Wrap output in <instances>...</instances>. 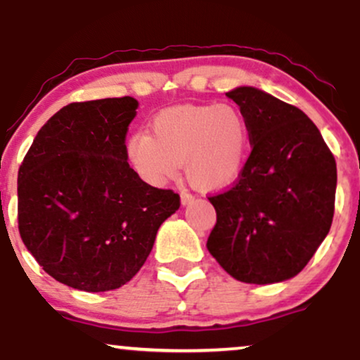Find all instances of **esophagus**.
Listing matches in <instances>:
<instances>
[{"label": "esophagus", "instance_id": "esophagus-1", "mask_svg": "<svg viewBox=\"0 0 360 360\" xmlns=\"http://www.w3.org/2000/svg\"><path fill=\"white\" fill-rule=\"evenodd\" d=\"M193 201H194L193 194H189V193H181V205L186 206V205L193 203Z\"/></svg>", "mask_w": 360, "mask_h": 360}]
</instances>
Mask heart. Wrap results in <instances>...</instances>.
<instances>
[{
  "instance_id": "1",
  "label": "heart",
  "mask_w": 360,
  "mask_h": 360,
  "mask_svg": "<svg viewBox=\"0 0 360 360\" xmlns=\"http://www.w3.org/2000/svg\"><path fill=\"white\" fill-rule=\"evenodd\" d=\"M127 160L143 183L162 186L174 179L181 164L194 188L223 191L245 172L250 128L232 105H179L155 115L150 135L127 140Z\"/></svg>"
}]
</instances>
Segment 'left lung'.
Wrapping results in <instances>:
<instances>
[{"label": "left lung", "instance_id": "obj_1", "mask_svg": "<svg viewBox=\"0 0 360 360\" xmlns=\"http://www.w3.org/2000/svg\"><path fill=\"white\" fill-rule=\"evenodd\" d=\"M226 96L247 118L252 152L237 184L210 198L217 225L206 247L237 281L283 283L303 271L330 232L335 159L296 106L252 86Z\"/></svg>", "mask_w": 360, "mask_h": 360}]
</instances>
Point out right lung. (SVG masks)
I'll return each mask as SVG.
<instances>
[{
  "mask_svg": "<svg viewBox=\"0 0 360 360\" xmlns=\"http://www.w3.org/2000/svg\"><path fill=\"white\" fill-rule=\"evenodd\" d=\"M131 96L71 103L32 143L18 171V229L42 269L88 292L117 289L143 266L179 194L128 166Z\"/></svg>",
  "mask_w": 360,
  "mask_h": 360,
  "instance_id": "1",
  "label": "right lung"
}]
</instances>
